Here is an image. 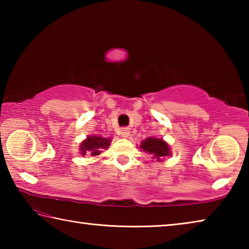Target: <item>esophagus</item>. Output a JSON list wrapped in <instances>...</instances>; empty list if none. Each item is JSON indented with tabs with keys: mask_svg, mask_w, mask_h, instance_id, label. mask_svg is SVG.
<instances>
[{
	"mask_svg": "<svg viewBox=\"0 0 249 249\" xmlns=\"http://www.w3.org/2000/svg\"><path fill=\"white\" fill-rule=\"evenodd\" d=\"M120 134H121V136H123V137H127L128 135H129V128H128V127H123V128H121V130H120Z\"/></svg>",
	"mask_w": 249,
	"mask_h": 249,
	"instance_id": "34e87169",
	"label": "esophagus"
}]
</instances>
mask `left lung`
Listing matches in <instances>:
<instances>
[{
  "label": "left lung",
  "mask_w": 249,
  "mask_h": 249,
  "mask_svg": "<svg viewBox=\"0 0 249 249\" xmlns=\"http://www.w3.org/2000/svg\"><path fill=\"white\" fill-rule=\"evenodd\" d=\"M141 148L142 150L151 155V158L160 160L165 156L170 155L169 146L166 142L162 140H159V138H154V137H148L147 140L141 144Z\"/></svg>",
  "instance_id": "1"
}]
</instances>
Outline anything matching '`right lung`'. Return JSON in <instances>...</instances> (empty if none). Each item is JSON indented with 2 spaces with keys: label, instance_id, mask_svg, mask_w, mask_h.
Instances as JSON below:
<instances>
[{
  "label": "right lung",
  "instance_id": "obj_1",
  "mask_svg": "<svg viewBox=\"0 0 249 249\" xmlns=\"http://www.w3.org/2000/svg\"><path fill=\"white\" fill-rule=\"evenodd\" d=\"M109 138H103L100 136H89L86 141L81 142L80 149L82 155H91L98 156L101 154L102 149L107 148L109 146Z\"/></svg>",
  "mask_w": 249,
  "mask_h": 249
}]
</instances>
